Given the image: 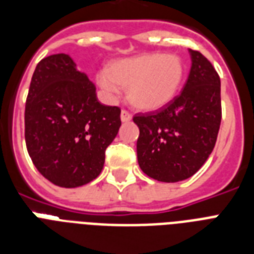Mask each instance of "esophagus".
Instances as JSON below:
<instances>
[{
  "instance_id": "34e87169",
  "label": "esophagus",
  "mask_w": 254,
  "mask_h": 254,
  "mask_svg": "<svg viewBox=\"0 0 254 254\" xmlns=\"http://www.w3.org/2000/svg\"><path fill=\"white\" fill-rule=\"evenodd\" d=\"M131 120V115L127 111H121V121L123 123H129Z\"/></svg>"
}]
</instances>
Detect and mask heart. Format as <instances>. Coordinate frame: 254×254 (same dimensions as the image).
Here are the masks:
<instances>
[{
    "instance_id": "b5f03b06",
    "label": "heart",
    "mask_w": 254,
    "mask_h": 254,
    "mask_svg": "<svg viewBox=\"0 0 254 254\" xmlns=\"http://www.w3.org/2000/svg\"><path fill=\"white\" fill-rule=\"evenodd\" d=\"M184 77V63L175 53H141L115 60L98 75L107 95L127 88V100L141 111H156L172 102Z\"/></svg>"
}]
</instances>
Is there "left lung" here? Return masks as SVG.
<instances>
[{
    "instance_id": "1",
    "label": "left lung",
    "mask_w": 254,
    "mask_h": 254,
    "mask_svg": "<svg viewBox=\"0 0 254 254\" xmlns=\"http://www.w3.org/2000/svg\"><path fill=\"white\" fill-rule=\"evenodd\" d=\"M191 66L179 96L159 111L138 113L137 158L154 180L177 183L189 179L215 146L220 120V78L205 56L189 49Z\"/></svg>"
}]
</instances>
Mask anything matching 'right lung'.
Listing matches in <instances>:
<instances>
[{
  "label": "right lung",
  "instance_id": "obj_1",
  "mask_svg": "<svg viewBox=\"0 0 254 254\" xmlns=\"http://www.w3.org/2000/svg\"><path fill=\"white\" fill-rule=\"evenodd\" d=\"M120 113L99 102L95 86L69 55L45 57L34 71L24 111L31 160L55 185L88 184L102 172Z\"/></svg>",
  "mask_w": 254,
  "mask_h": 254
}]
</instances>
